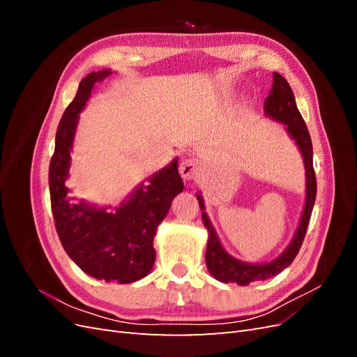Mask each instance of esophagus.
I'll return each mask as SVG.
<instances>
[{
	"mask_svg": "<svg viewBox=\"0 0 357 357\" xmlns=\"http://www.w3.org/2000/svg\"><path fill=\"white\" fill-rule=\"evenodd\" d=\"M178 171H180V174H181L183 178H185V180H192V178H195V177H198L201 174L202 165H201V162H198V159H192L190 158V159L181 160Z\"/></svg>",
	"mask_w": 357,
	"mask_h": 357,
	"instance_id": "34e87169",
	"label": "esophagus"
}]
</instances>
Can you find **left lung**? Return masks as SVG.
Masks as SVG:
<instances>
[{
  "label": "left lung",
  "instance_id": "obj_1",
  "mask_svg": "<svg viewBox=\"0 0 357 357\" xmlns=\"http://www.w3.org/2000/svg\"><path fill=\"white\" fill-rule=\"evenodd\" d=\"M265 116L273 119L274 122L286 125V132L289 137L294 139L296 147L304 159L305 167V204L304 210H302L301 220L298 223L296 232L294 238L284 248V252L273 259L271 262L265 264H250L240 261V259L234 257L225 250L222 245L218 234H215L213 223L208 219L207 213H205V204L201 197V193H197V198L199 201V208L204 226L208 232V241H207V250H205V262L210 274L219 280L222 283H236L238 286H247L259 280L271 278L287 268L294 259L296 257L299 248L304 241V236L308 228V222L311 218L312 207H314L316 193H317V183L314 168H312V144L307 125L302 119L295 95L291 92L287 80L282 74L274 73V82H273V91L269 92V96L265 100L264 105Z\"/></svg>",
  "mask_w": 357,
  "mask_h": 357
}]
</instances>
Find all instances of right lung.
Here are the masks:
<instances>
[{"instance_id": "right-lung-1", "label": "right lung", "mask_w": 357, "mask_h": 357, "mask_svg": "<svg viewBox=\"0 0 357 357\" xmlns=\"http://www.w3.org/2000/svg\"><path fill=\"white\" fill-rule=\"evenodd\" d=\"M112 70L93 71L82 79L75 98L62 114L56 129L55 153L49 167V189L53 219L63 250L83 271L107 283H134L152 271L156 252L153 238L165 219L172 199L183 192L178 158L147 177L129 197L110 211L86 201L71 202L66 181L70 176L71 150L79 114L88 102L95 83Z\"/></svg>"}]
</instances>
